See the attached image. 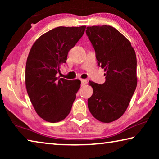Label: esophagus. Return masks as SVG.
<instances>
[{
    "mask_svg": "<svg viewBox=\"0 0 159 159\" xmlns=\"http://www.w3.org/2000/svg\"><path fill=\"white\" fill-rule=\"evenodd\" d=\"M80 80H81V86L85 85L86 83H87V80H86L85 79H81Z\"/></svg>",
    "mask_w": 159,
    "mask_h": 159,
    "instance_id": "34e87169",
    "label": "esophagus"
}]
</instances>
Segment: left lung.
Segmentation results:
<instances>
[{
  "mask_svg": "<svg viewBox=\"0 0 159 159\" xmlns=\"http://www.w3.org/2000/svg\"><path fill=\"white\" fill-rule=\"evenodd\" d=\"M85 32L106 79L103 84L89 81L93 94L88 99V109L99 121H114L124 114L136 89L135 52L130 42L113 26H88Z\"/></svg>",
  "mask_w": 159,
  "mask_h": 159,
  "instance_id": "8db88e82",
  "label": "left lung"
}]
</instances>
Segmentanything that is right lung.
<instances>
[{
  "mask_svg": "<svg viewBox=\"0 0 159 159\" xmlns=\"http://www.w3.org/2000/svg\"><path fill=\"white\" fill-rule=\"evenodd\" d=\"M85 28L59 26L51 29L35 41L29 53L25 71L26 90L37 114L48 122L61 121L71 111L80 80L60 79L56 75Z\"/></svg>",
  "mask_w": 159,
  "mask_h": 159,
  "instance_id": "right-lung-1",
  "label": "right lung"
}]
</instances>
